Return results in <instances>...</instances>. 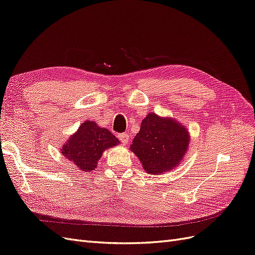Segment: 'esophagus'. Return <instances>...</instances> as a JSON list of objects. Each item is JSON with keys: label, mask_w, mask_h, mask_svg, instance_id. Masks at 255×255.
<instances>
[{"label": "esophagus", "mask_w": 255, "mask_h": 255, "mask_svg": "<svg viewBox=\"0 0 255 255\" xmlns=\"http://www.w3.org/2000/svg\"><path fill=\"white\" fill-rule=\"evenodd\" d=\"M120 141L123 143V144H127L128 141V135L126 134V133H121L118 135Z\"/></svg>", "instance_id": "esophagus-1"}]
</instances>
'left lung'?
Instances as JSON below:
<instances>
[{
    "instance_id": "left-lung-1",
    "label": "left lung",
    "mask_w": 255,
    "mask_h": 255,
    "mask_svg": "<svg viewBox=\"0 0 255 255\" xmlns=\"http://www.w3.org/2000/svg\"><path fill=\"white\" fill-rule=\"evenodd\" d=\"M189 141V133L182 125L151 113L141 121L130 150L149 174H164L180 163Z\"/></svg>"
}]
</instances>
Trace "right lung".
<instances>
[{"mask_svg": "<svg viewBox=\"0 0 255 255\" xmlns=\"http://www.w3.org/2000/svg\"><path fill=\"white\" fill-rule=\"evenodd\" d=\"M118 142V138L107 128H100L95 122L85 121L61 151L67 160L88 173L98 166L102 153Z\"/></svg>", "mask_w": 255, "mask_h": 255, "instance_id": "right-lung-1", "label": "right lung"}]
</instances>
